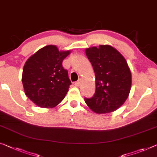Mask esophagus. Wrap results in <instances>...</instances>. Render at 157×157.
<instances>
[{"instance_id": "obj_1", "label": "esophagus", "mask_w": 157, "mask_h": 157, "mask_svg": "<svg viewBox=\"0 0 157 157\" xmlns=\"http://www.w3.org/2000/svg\"><path fill=\"white\" fill-rule=\"evenodd\" d=\"M74 85L76 86H80L81 85V79H79L78 81H76L75 83H74Z\"/></svg>"}]
</instances>
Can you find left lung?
Listing matches in <instances>:
<instances>
[{
	"mask_svg": "<svg viewBox=\"0 0 157 157\" xmlns=\"http://www.w3.org/2000/svg\"><path fill=\"white\" fill-rule=\"evenodd\" d=\"M86 54L95 74V93L85 98L94 112H114L125 102L131 87V73L126 60L110 45L87 48Z\"/></svg>",
	"mask_w": 157,
	"mask_h": 157,
	"instance_id": "obj_1",
	"label": "left lung"
}]
</instances>
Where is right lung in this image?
I'll list each match as a JSON object with an SVG mask.
<instances>
[{"label":"right lung","instance_id":"1","mask_svg":"<svg viewBox=\"0 0 157 157\" xmlns=\"http://www.w3.org/2000/svg\"><path fill=\"white\" fill-rule=\"evenodd\" d=\"M70 51L47 45L33 54L24 66L22 81L26 95L43 108L54 107L64 98L71 84L62 62Z\"/></svg>","mask_w":157,"mask_h":157}]
</instances>
